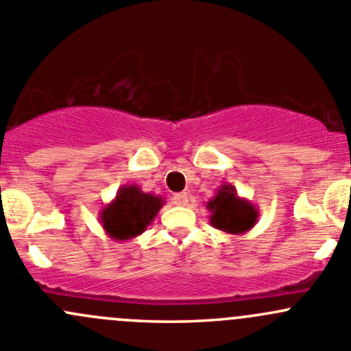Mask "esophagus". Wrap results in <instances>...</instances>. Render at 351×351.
I'll return each instance as SVG.
<instances>
[{
	"mask_svg": "<svg viewBox=\"0 0 351 351\" xmlns=\"http://www.w3.org/2000/svg\"><path fill=\"white\" fill-rule=\"evenodd\" d=\"M173 204H175L176 207H185V205L189 204V193L186 192L175 193V195H173Z\"/></svg>",
	"mask_w": 351,
	"mask_h": 351,
	"instance_id": "obj_1",
	"label": "esophagus"
}]
</instances>
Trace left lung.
<instances>
[{
	"mask_svg": "<svg viewBox=\"0 0 351 351\" xmlns=\"http://www.w3.org/2000/svg\"><path fill=\"white\" fill-rule=\"evenodd\" d=\"M210 212L212 228L228 234H246L258 221V208L247 198L238 195L231 183H224L217 189L215 195L207 202Z\"/></svg>",
	"mask_w": 351,
	"mask_h": 351,
	"instance_id": "8db88e82",
	"label": "left lung"
}]
</instances>
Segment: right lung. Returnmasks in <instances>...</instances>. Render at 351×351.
I'll return each instance as SVG.
<instances>
[{"mask_svg":"<svg viewBox=\"0 0 351 351\" xmlns=\"http://www.w3.org/2000/svg\"><path fill=\"white\" fill-rule=\"evenodd\" d=\"M162 205V197L143 192L137 185H123L100 210L101 228L113 241H129L146 231Z\"/></svg>","mask_w":351,"mask_h":351,"instance_id":"1","label":"right lung"}]
</instances>
